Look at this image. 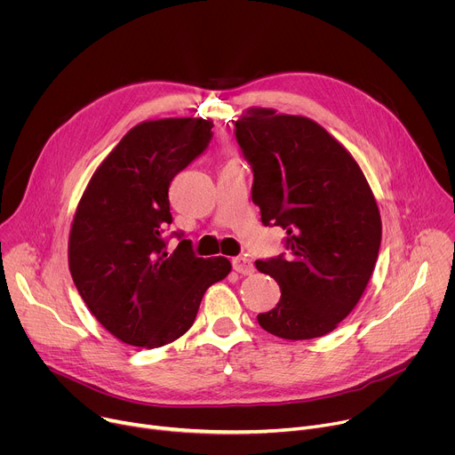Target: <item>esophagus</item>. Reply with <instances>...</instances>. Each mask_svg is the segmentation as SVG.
Returning <instances> with one entry per match:
<instances>
[{
  "label": "esophagus",
  "instance_id": "esophagus-1",
  "mask_svg": "<svg viewBox=\"0 0 455 455\" xmlns=\"http://www.w3.org/2000/svg\"><path fill=\"white\" fill-rule=\"evenodd\" d=\"M233 269L240 275H251L255 271V266L250 259L246 257H235L233 259Z\"/></svg>",
  "mask_w": 455,
  "mask_h": 455
}]
</instances>
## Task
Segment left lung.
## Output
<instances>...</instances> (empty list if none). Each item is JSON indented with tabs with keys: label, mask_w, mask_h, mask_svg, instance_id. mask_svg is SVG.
Returning a JSON list of instances; mask_svg holds the SVG:
<instances>
[{
	"label": "left lung",
	"mask_w": 455,
	"mask_h": 455,
	"mask_svg": "<svg viewBox=\"0 0 455 455\" xmlns=\"http://www.w3.org/2000/svg\"><path fill=\"white\" fill-rule=\"evenodd\" d=\"M235 127L260 220L288 235L286 259L255 262L281 286L257 321L288 340L323 337L352 313L375 269L382 222L373 191L352 153L307 116L250 108Z\"/></svg>",
	"instance_id": "left-lung-1"
}]
</instances>
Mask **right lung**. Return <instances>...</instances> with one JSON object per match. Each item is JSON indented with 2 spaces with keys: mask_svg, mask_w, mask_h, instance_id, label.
<instances>
[{
  "mask_svg": "<svg viewBox=\"0 0 455 455\" xmlns=\"http://www.w3.org/2000/svg\"><path fill=\"white\" fill-rule=\"evenodd\" d=\"M212 120L160 118L134 125L106 156L78 202L68 269L96 321L125 344L160 347L195 323L205 290L231 271L198 259L182 240L167 253L169 184L212 140Z\"/></svg>",
  "mask_w": 455,
  "mask_h": 455,
  "instance_id": "1",
  "label": "right lung"
}]
</instances>
